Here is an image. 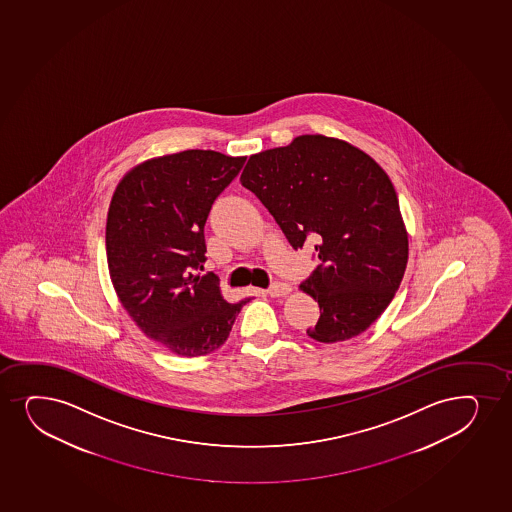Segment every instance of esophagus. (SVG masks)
<instances>
[{"label": "esophagus", "instance_id": "esophagus-1", "mask_svg": "<svg viewBox=\"0 0 512 512\" xmlns=\"http://www.w3.org/2000/svg\"><path fill=\"white\" fill-rule=\"evenodd\" d=\"M290 292H292L290 285L282 282H275L266 290V294L270 295V297H285V295L290 294Z\"/></svg>", "mask_w": 512, "mask_h": 512}]
</instances>
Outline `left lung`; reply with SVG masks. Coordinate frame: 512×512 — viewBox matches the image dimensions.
<instances>
[{"instance_id":"8db88e82","label":"left lung","mask_w":512,"mask_h":512,"mask_svg":"<svg viewBox=\"0 0 512 512\" xmlns=\"http://www.w3.org/2000/svg\"><path fill=\"white\" fill-rule=\"evenodd\" d=\"M241 184L268 208L294 249L316 239L319 265L300 290L318 300L312 340L359 336L393 300L408 263V232L393 183L347 141L302 135L254 153Z\"/></svg>"}]
</instances>
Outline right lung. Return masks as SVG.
Listing matches in <instances>:
<instances>
[{
  "label": "right lung",
  "mask_w": 512,
  "mask_h": 512,
  "mask_svg": "<svg viewBox=\"0 0 512 512\" xmlns=\"http://www.w3.org/2000/svg\"><path fill=\"white\" fill-rule=\"evenodd\" d=\"M246 157L184 150L133 167L107 212L109 275L136 326L179 357H200L229 338L249 299L230 304L200 275L206 218Z\"/></svg>",
  "instance_id": "add662e5"
}]
</instances>
